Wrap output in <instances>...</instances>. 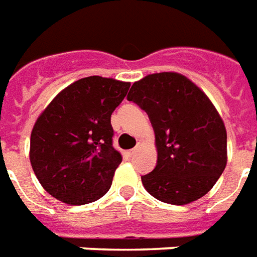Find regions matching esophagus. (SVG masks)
<instances>
[{"instance_id":"1","label":"esophagus","mask_w":257,"mask_h":257,"mask_svg":"<svg viewBox=\"0 0 257 257\" xmlns=\"http://www.w3.org/2000/svg\"><path fill=\"white\" fill-rule=\"evenodd\" d=\"M134 154H136V149H130V151H125L124 152V155L127 156V158H132Z\"/></svg>"}]
</instances>
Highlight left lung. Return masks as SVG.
Segmentation results:
<instances>
[{
	"label": "left lung",
	"instance_id": "left-lung-1",
	"mask_svg": "<svg viewBox=\"0 0 257 257\" xmlns=\"http://www.w3.org/2000/svg\"><path fill=\"white\" fill-rule=\"evenodd\" d=\"M148 113L158 163L141 177L151 195L187 205L206 195L227 165V132L203 91L185 76L163 72L136 81L127 95Z\"/></svg>",
	"mask_w": 257,
	"mask_h": 257
}]
</instances>
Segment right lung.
<instances>
[{
	"label": "right lung",
	"mask_w": 257,
	"mask_h": 257,
	"mask_svg": "<svg viewBox=\"0 0 257 257\" xmlns=\"http://www.w3.org/2000/svg\"><path fill=\"white\" fill-rule=\"evenodd\" d=\"M130 83L101 76L67 85L38 116L30 137L33 172L50 195L67 205L102 198L121 155L113 148L110 116Z\"/></svg>",
	"instance_id": "1"
}]
</instances>
